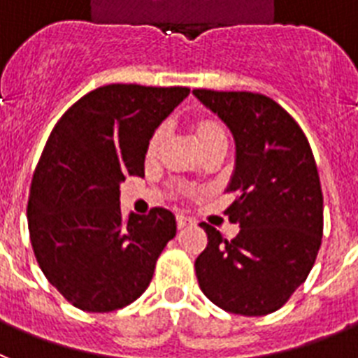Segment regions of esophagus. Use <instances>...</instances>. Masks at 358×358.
Returning a JSON list of instances; mask_svg holds the SVG:
<instances>
[{
  "mask_svg": "<svg viewBox=\"0 0 358 358\" xmlns=\"http://www.w3.org/2000/svg\"><path fill=\"white\" fill-rule=\"evenodd\" d=\"M193 224V220L191 218H187V216L184 215H178L176 216V225H178V229H184V227H187V225Z\"/></svg>",
  "mask_w": 358,
  "mask_h": 358,
  "instance_id": "esophagus-1",
  "label": "esophagus"
}]
</instances>
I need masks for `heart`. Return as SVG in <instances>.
<instances>
[{
	"label": "heart",
	"instance_id": "1",
	"mask_svg": "<svg viewBox=\"0 0 358 358\" xmlns=\"http://www.w3.org/2000/svg\"><path fill=\"white\" fill-rule=\"evenodd\" d=\"M225 133L224 129L220 127V123L215 122L211 118H202L196 122V138L200 145L203 143L211 142V140H216V138H224ZM162 138H164V127L156 129L155 134H152L151 142H149V152H155L156 147L160 145Z\"/></svg>",
	"mask_w": 358,
	"mask_h": 358
}]
</instances>
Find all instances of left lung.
Wrapping results in <instances>:
<instances>
[{"label": "left lung", "instance_id": "8db88e82", "mask_svg": "<svg viewBox=\"0 0 358 358\" xmlns=\"http://www.w3.org/2000/svg\"><path fill=\"white\" fill-rule=\"evenodd\" d=\"M235 140L225 215L240 225L233 240L202 222L207 248L194 262L203 295L218 308L262 317L286 304L315 264L324 198L308 138L280 105L255 92L194 89Z\"/></svg>", "mask_w": 358, "mask_h": 358}]
</instances>
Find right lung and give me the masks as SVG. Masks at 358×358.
<instances>
[{"mask_svg": "<svg viewBox=\"0 0 358 358\" xmlns=\"http://www.w3.org/2000/svg\"><path fill=\"white\" fill-rule=\"evenodd\" d=\"M187 96V87L113 83L80 98L54 125L32 176L27 220L41 271L76 308H125L151 284L176 218L155 207L125 220L120 184L143 176L152 134Z\"/></svg>", "mask_w": 358, "mask_h": 358, "instance_id": "add662e5", "label": "right lung"}]
</instances>
